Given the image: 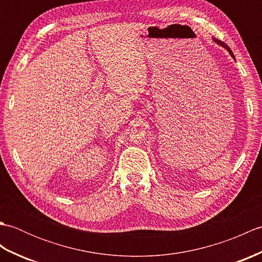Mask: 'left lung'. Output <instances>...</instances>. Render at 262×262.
<instances>
[{
  "label": "left lung",
  "instance_id": "left-lung-1",
  "mask_svg": "<svg viewBox=\"0 0 262 262\" xmlns=\"http://www.w3.org/2000/svg\"><path fill=\"white\" fill-rule=\"evenodd\" d=\"M214 40H215V41H216L217 43H220V45H221V46H223L224 48H226V49H227V52H229V53L231 54V56H232L233 58H234V55H233V53H232V51H231V49H230V47H229V46H227L225 42H223V41H220V40H216V39H214Z\"/></svg>",
  "mask_w": 262,
  "mask_h": 262
}]
</instances>
